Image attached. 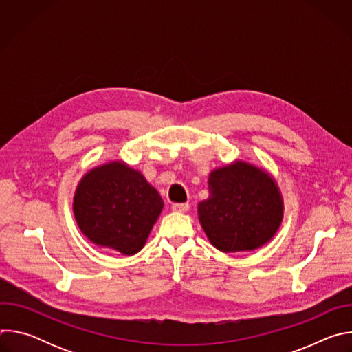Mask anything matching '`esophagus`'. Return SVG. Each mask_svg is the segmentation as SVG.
Returning <instances> with one entry per match:
<instances>
[{"label":"esophagus","mask_w":352,"mask_h":352,"mask_svg":"<svg viewBox=\"0 0 352 352\" xmlns=\"http://www.w3.org/2000/svg\"><path fill=\"white\" fill-rule=\"evenodd\" d=\"M171 209L175 213H186L189 210V205L188 204H174Z\"/></svg>","instance_id":"34e87169"}]
</instances>
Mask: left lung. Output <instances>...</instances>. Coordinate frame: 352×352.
Returning <instances> with one entry per match:
<instances>
[{"mask_svg":"<svg viewBox=\"0 0 352 352\" xmlns=\"http://www.w3.org/2000/svg\"><path fill=\"white\" fill-rule=\"evenodd\" d=\"M199 221L221 252H245L278 231L284 202L276 179L263 168L235 160L209 175V197L197 205Z\"/></svg>","mask_w":352,"mask_h":352,"instance_id":"left-lung-1","label":"left lung"}]
</instances>
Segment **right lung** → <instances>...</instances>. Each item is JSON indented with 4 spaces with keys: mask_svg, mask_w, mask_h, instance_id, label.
<instances>
[{
    "mask_svg": "<svg viewBox=\"0 0 352 352\" xmlns=\"http://www.w3.org/2000/svg\"><path fill=\"white\" fill-rule=\"evenodd\" d=\"M163 206L162 196L142 173L117 160L83 175L72 209L89 241L131 256L144 246Z\"/></svg>",
    "mask_w": 352,
    "mask_h": 352,
    "instance_id": "obj_1",
    "label": "right lung"
}]
</instances>
